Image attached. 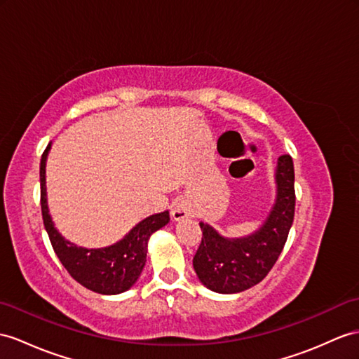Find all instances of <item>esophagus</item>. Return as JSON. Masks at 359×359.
I'll list each match as a JSON object with an SVG mask.
<instances>
[{"label": "esophagus", "instance_id": "1", "mask_svg": "<svg viewBox=\"0 0 359 359\" xmlns=\"http://www.w3.org/2000/svg\"><path fill=\"white\" fill-rule=\"evenodd\" d=\"M190 216V210L186 204H177L173 208H172V217L175 221H182V219H187V217Z\"/></svg>", "mask_w": 359, "mask_h": 359}]
</instances>
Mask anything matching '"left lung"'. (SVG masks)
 Here are the masks:
<instances>
[{
  "mask_svg": "<svg viewBox=\"0 0 359 359\" xmlns=\"http://www.w3.org/2000/svg\"><path fill=\"white\" fill-rule=\"evenodd\" d=\"M276 199L259 229L242 238H226L207 222H199L203 241L194 257L195 273L210 291L236 294L264 280L280 256L294 221V164L278 156Z\"/></svg>",
  "mask_w": 359,
  "mask_h": 359,
  "instance_id": "left-lung-1",
  "label": "left lung"
}]
</instances>
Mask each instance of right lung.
I'll list each match as a JSON object with an SVG mask.
<instances>
[{
	"mask_svg": "<svg viewBox=\"0 0 359 359\" xmlns=\"http://www.w3.org/2000/svg\"><path fill=\"white\" fill-rule=\"evenodd\" d=\"M51 143L41 158V208L48 238L60 264L76 282L102 295H117L133 287L146 265L147 242L151 236L170 221L169 210L144 217L123 239L103 248H85L65 239L51 219L47 203L46 165Z\"/></svg>",
	"mask_w": 359,
	"mask_h": 359,
	"instance_id": "obj_1",
	"label": "right lung"
}]
</instances>
